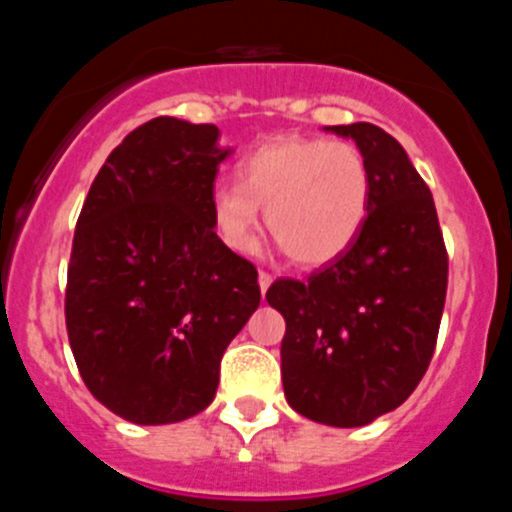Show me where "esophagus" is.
Segmentation results:
<instances>
[{
  "label": "esophagus",
  "mask_w": 512,
  "mask_h": 512,
  "mask_svg": "<svg viewBox=\"0 0 512 512\" xmlns=\"http://www.w3.org/2000/svg\"><path fill=\"white\" fill-rule=\"evenodd\" d=\"M271 282H274V277H271L269 271H259V287H261V295H264L266 289L271 287Z\"/></svg>",
  "instance_id": "34e87169"
}]
</instances>
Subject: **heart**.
I'll list each match as a JSON object with an SVG mask.
<instances>
[{
  "label": "heart",
  "mask_w": 512,
  "mask_h": 512,
  "mask_svg": "<svg viewBox=\"0 0 512 512\" xmlns=\"http://www.w3.org/2000/svg\"><path fill=\"white\" fill-rule=\"evenodd\" d=\"M235 179L210 192L217 238L230 251L251 253L264 205L266 228L297 266L338 259L359 235L372 200L366 158L348 140L271 138L238 161Z\"/></svg>",
  "instance_id": "heart-1"
}]
</instances>
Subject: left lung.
<instances>
[{"instance_id": "left-lung-1", "label": "left lung", "mask_w": 512, "mask_h": 512, "mask_svg": "<svg viewBox=\"0 0 512 512\" xmlns=\"http://www.w3.org/2000/svg\"><path fill=\"white\" fill-rule=\"evenodd\" d=\"M351 138L372 176L354 243L305 282L266 292L284 315L282 384L305 418L359 428L413 395L436 351L449 256L436 205L405 148L372 122L330 125Z\"/></svg>"}]
</instances>
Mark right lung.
Wrapping results in <instances>:
<instances>
[{
  "mask_svg": "<svg viewBox=\"0 0 512 512\" xmlns=\"http://www.w3.org/2000/svg\"><path fill=\"white\" fill-rule=\"evenodd\" d=\"M215 125L156 117L92 182L71 246L66 330L104 408L179 423L215 400L220 361L261 302L259 271L215 233L210 192L230 151Z\"/></svg>",
  "mask_w": 512,
  "mask_h": 512,
  "instance_id": "add662e5",
  "label": "right lung"
}]
</instances>
